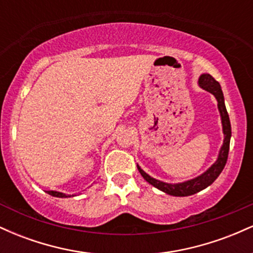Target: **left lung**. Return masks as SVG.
Masks as SVG:
<instances>
[{
	"instance_id": "left-lung-1",
	"label": "left lung",
	"mask_w": 253,
	"mask_h": 253,
	"mask_svg": "<svg viewBox=\"0 0 253 253\" xmlns=\"http://www.w3.org/2000/svg\"><path fill=\"white\" fill-rule=\"evenodd\" d=\"M199 86L202 88L206 91L211 92V95H214V97L217 101V109L220 113V119H221V125H222V133H223V143L220 147L219 155H217L216 161L208 168L205 172L199 175L194 178L188 179V181L179 182V183H167L163 181H159V179L153 178L152 176H150L149 173H146L145 171L136 164L138 167L139 172L144 177V179L146 182H149L151 185L159 189L163 193L168 194V195L172 196H190L194 194L199 193L203 189H206L207 187L213 183L215 179L219 177L221 171L225 168L226 162H227L228 157V150H229V141H231V123H229V117L227 109L225 106V98H223V94L221 86H220L219 82H216L210 74H202L199 77Z\"/></svg>"
}]
</instances>
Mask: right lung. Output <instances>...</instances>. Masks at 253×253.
Returning <instances> with one entry per match:
<instances>
[{
  "mask_svg": "<svg viewBox=\"0 0 253 253\" xmlns=\"http://www.w3.org/2000/svg\"><path fill=\"white\" fill-rule=\"evenodd\" d=\"M47 194H50L51 196H54V197H62V199H64V197H71V196H75L74 195H66V194L64 193H60V191H56V190H47L46 191Z\"/></svg>",
  "mask_w": 253,
  "mask_h": 253,
  "instance_id": "right-lung-1",
  "label": "right lung"
}]
</instances>
